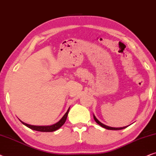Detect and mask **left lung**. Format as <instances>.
<instances>
[{
	"instance_id": "left-lung-1",
	"label": "left lung",
	"mask_w": 156,
	"mask_h": 156,
	"mask_svg": "<svg viewBox=\"0 0 156 156\" xmlns=\"http://www.w3.org/2000/svg\"><path fill=\"white\" fill-rule=\"evenodd\" d=\"M93 118H94V120L96 122V123L98 124V125H100L101 126H102L103 128H106V129L108 130H122V129H124V128H126L127 126H125V127H121V128H113V127H110V126H105L104 125V124H103L102 123H101V122L99 121L96 118H95V116L93 115Z\"/></svg>"
}]
</instances>
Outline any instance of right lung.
Listing matches in <instances>:
<instances>
[{"label": "right lung", "mask_w": 156, "mask_h": 156, "mask_svg": "<svg viewBox=\"0 0 156 156\" xmlns=\"http://www.w3.org/2000/svg\"><path fill=\"white\" fill-rule=\"evenodd\" d=\"M69 110H70V108H68L67 112H66V113H65V115H64L63 117H62L61 119L58 122H57L56 123L53 124V125H51V126H32V125H29V124H27L26 123H23V122L21 121V120H20V122H21V123L23 124V125L27 126L28 128H30V129H32V130H37V131L53 132V131H55V130H56L58 129H59V128H61L64 123H65L66 120V119H67V116H68V112H69Z\"/></svg>", "instance_id": "right-lung-1"}]
</instances>
